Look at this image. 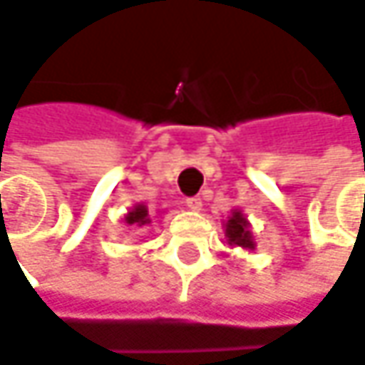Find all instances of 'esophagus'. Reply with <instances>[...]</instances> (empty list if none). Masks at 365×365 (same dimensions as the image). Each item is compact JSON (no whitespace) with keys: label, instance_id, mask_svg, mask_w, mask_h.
I'll return each instance as SVG.
<instances>
[{"label":"esophagus","instance_id":"esophagus-1","mask_svg":"<svg viewBox=\"0 0 365 365\" xmlns=\"http://www.w3.org/2000/svg\"><path fill=\"white\" fill-rule=\"evenodd\" d=\"M185 205H187L189 210H193V212H199V210L203 207V201H201L199 197H189V199L185 201Z\"/></svg>","mask_w":365,"mask_h":365}]
</instances>
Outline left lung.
I'll list each match as a JSON object with an SVG mask.
<instances>
[{
	"label": "left lung",
	"instance_id": "left-lung-1",
	"mask_svg": "<svg viewBox=\"0 0 365 365\" xmlns=\"http://www.w3.org/2000/svg\"><path fill=\"white\" fill-rule=\"evenodd\" d=\"M224 235H226L230 245H237V247L243 249H255V241H253V235L249 230L247 218L239 210H232V216L224 224Z\"/></svg>",
	"mask_w": 365,
	"mask_h": 365
}]
</instances>
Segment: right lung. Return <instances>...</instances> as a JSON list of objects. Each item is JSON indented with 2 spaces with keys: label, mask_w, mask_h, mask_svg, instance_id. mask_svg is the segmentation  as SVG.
<instances>
[{
  "label": "right lung",
  "mask_w": 365,
  "mask_h": 365,
  "mask_svg": "<svg viewBox=\"0 0 365 365\" xmlns=\"http://www.w3.org/2000/svg\"><path fill=\"white\" fill-rule=\"evenodd\" d=\"M126 224H130V226H143V224H149V210L145 207L143 203H139V205H135L128 214H126Z\"/></svg>",
  "instance_id": "add662e5"
}]
</instances>
